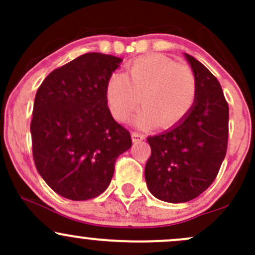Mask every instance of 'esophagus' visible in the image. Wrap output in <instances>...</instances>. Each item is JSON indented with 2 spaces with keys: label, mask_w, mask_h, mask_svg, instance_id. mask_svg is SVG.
I'll return each instance as SVG.
<instances>
[{
  "label": "esophagus",
  "mask_w": 255,
  "mask_h": 255,
  "mask_svg": "<svg viewBox=\"0 0 255 255\" xmlns=\"http://www.w3.org/2000/svg\"><path fill=\"white\" fill-rule=\"evenodd\" d=\"M132 139H133V142H134V143L142 142V140L144 139V134H142V133H138V132H133L132 133Z\"/></svg>",
  "instance_id": "obj_1"
}]
</instances>
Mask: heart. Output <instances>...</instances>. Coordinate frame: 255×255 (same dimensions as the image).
Instances as JSON below:
<instances>
[{
  "instance_id": "heart-1",
  "label": "heart",
  "mask_w": 255,
  "mask_h": 255,
  "mask_svg": "<svg viewBox=\"0 0 255 255\" xmlns=\"http://www.w3.org/2000/svg\"><path fill=\"white\" fill-rule=\"evenodd\" d=\"M107 104L113 117L127 121L138 109V126L156 123L169 128L181 122L192 109L197 80L191 66L175 63L163 54H149L130 61L125 74L115 73L106 82Z\"/></svg>"
}]
</instances>
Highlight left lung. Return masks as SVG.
Returning <instances> with one entry per match:
<instances>
[{
	"mask_svg": "<svg viewBox=\"0 0 255 255\" xmlns=\"http://www.w3.org/2000/svg\"><path fill=\"white\" fill-rule=\"evenodd\" d=\"M197 80L195 104L171 129L148 137L145 164L149 191L165 202H187L215 181L227 153L230 110L215 75L185 54Z\"/></svg>",
	"mask_w": 255,
	"mask_h": 255,
	"instance_id": "left-lung-1",
	"label": "left lung"
}]
</instances>
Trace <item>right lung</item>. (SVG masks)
<instances>
[{
	"label": "right lung",
	"mask_w": 255,
	"mask_h": 255,
	"mask_svg": "<svg viewBox=\"0 0 255 255\" xmlns=\"http://www.w3.org/2000/svg\"><path fill=\"white\" fill-rule=\"evenodd\" d=\"M122 59L86 53L51 71L38 89L30 122L35 168L56 194L74 201L109 187L116 159L132 145L113 120L106 82Z\"/></svg>",
	"instance_id": "obj_1"
}]
</instances>
